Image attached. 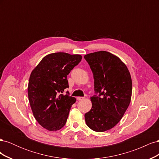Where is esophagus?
<instances>
[{
	"mask_svg": "<svg viewBox=\"0 0 159 159\" xmlns=\"http://www.w3.org/2000/svg\"><path fill=\"white\" fill-rule=\"evenodd\" d=\"M84 99V98H83V97H78L77 98V100L78 101H81V100H83Z\"/></svg>",
	"mask_w": 159,
	"mask_h": 159,
	"instance_id": "obj_1",
	"label": "esophagus"
}]
</instances>
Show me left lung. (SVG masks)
<instances>
[{"mask_svg": "<svg viewBox=\"0 0 159 159\" xmlns=\"http://www.w3.org/2000/svg\"><path fill=\"white\" fill-rule=\"evenodd\" d=\"M92 71L95 95L92 107L85 114L87 125L96 132L112 129L120 121L131 102L132 80L126 65L116 56L99 51L84 56Z\"/></svg>", "mask_w": 159, "mask_h": 159, "instance_id": "obj_1", "label": "left lung"}]
</instances>
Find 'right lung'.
Masks as SVG:
<instances>
[{
	"label": "right lung",
	"mask_w": 159,
	"mask_h": 159,
	"mask_svg": "<svg viewBox=\"0 0 159 159\" xmlns=\"http://www.w3.org/2000/svg\"><path fill=\"white\" fill-rule=\"evenodd\" d=\"M82 56L65 52L52 53L42 58L32 70L28 95L34 117L42 127L50 131L63 127L75 98L62 94L68 88V75Z\"/></svg>",
	"instance_id": "add662e5"
}]
</instances>
